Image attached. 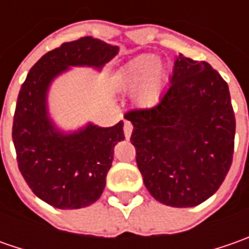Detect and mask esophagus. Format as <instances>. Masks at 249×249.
<instances>
[{
	"label": "esophagus",
	"instance_id": "obj_1",
	"mask_svg": "<svg viewBox=\"0 0 249 249\" xmlns=\"http://www.w3.org/2000/svg\"><path fill=\"white\" fill-rule=\"evenodd\" d=\"M123 131H124V137L129 140L131 136V131H133V124L130 122H124V126H123Z\"/></svg>",
	"mask_w": 249,
	"mask_h": 249
}]
</instances>
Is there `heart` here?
<instances>
[{
    "label": "heart",
    "mask_w": 249,
    "mask_h": 249,
    "mask_svg": "<svg viewBox=\"0 0 249 249\" xmlns=\"http://www.w3.org/2000/svg\"><path fill=\"white\" fill-rule=\"evenodd\" d=\"M165 74V69L155 55H140L123 68L120 89L127 94H134L140 108L151 109L160 100Z\"/></svg>",
    "instance_id": "heart-1"
}]
</instances>
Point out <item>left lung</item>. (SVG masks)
<instances>
[{"label": "left lung", "mask_w": 249, "mask_h": 249, "mask_svg": "<svg viewBox=\"0 0 249 249\" xmlns=\"http://www.w3.org/2000/svg\"><path fill=\"white\" fill-rule=\"evenodd\" d=\"M144 184L160 204L191 208L217 191L231 166L235 118L227 83L208 62L178 53L157 107L130 110Z\"/></svg>", "instance_id": "1"}]
</instances>
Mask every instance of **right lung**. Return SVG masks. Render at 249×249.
Returning <instances> with one entry per match:
<instances>
[{"label":"right lung","mask_w":249,"mask_h":249,"mask_svg":"<svg viewBox=\"0 0 249 249\" xmlns=\"http://www.w3.org/2000/svg\"><path fill=\"white\" fill-rule=\"evenodd\" d=\"M118 53V45L92 37L65 43L37 61L19 91L12 126L18 166L34 194L53 208L79 209L100 198L124 133L123 122L112 127L89 122L71 131L58 127L48 108L50 89L71 68L100 72Z\"/></svg>","instance_id":"right-lung-1"}]
</instances>
